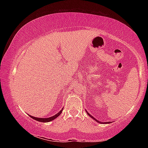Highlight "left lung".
<instances>
[{
  "mask_svg": "<svg viewBox=\"0 0 148 148\" xmlns=\"http://www.w3.org/2000/svg\"><path fill=\"white\" fill-rule=\"evenodd\" d=\"M86 113H87V114H88V115L90 116L91 118H93V119H94V120L96 121L97 123H101V124H108V123H111V121H109V122H100V121H99L97 120V119H95V118H94V117H93V116H92V115H90V113L88 112L86 110Z\"/></svg>",
  "mask_w": 148,
  "mask_h": 148,
  "instance_id": "8db88e82",
  "label": "left lung"
}]
</instances>
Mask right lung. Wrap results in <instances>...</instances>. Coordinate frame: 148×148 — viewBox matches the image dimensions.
Here are the masks:
<instances>
[{
    "label": "right lung",
    "mask_w": 148,
    "mask_h": 148,
    "mask_svg": "<svg viewBox=\"0 0 148 148\" xmlns=\"http://www.w3.org/2000/svg\"><path fill=\"white\" fill-rule=\"evenodd\" d=\"M63 109H64V108H63L60 111H59L57 114H56L55 115L51 116V117H49V118H36V117H34V116H30V118H33L34 119H35V120L36 121H40V122H44V123H46V122H49V121H53V119H55V118H56L57 117H58V116L60 115L61 113L62 112V111H63Z\"/></svg>",
    "instance_id": "add662e5"
}]
</instances>
